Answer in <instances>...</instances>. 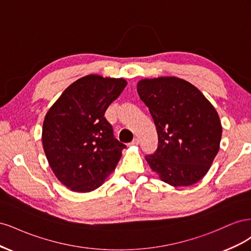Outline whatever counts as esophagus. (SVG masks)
<instances>
[{"label":"esophagus","mask_w":251,"mask_h":251,"mask_svg":"<svg viewBox=\"0 0 251 251\" xmlns=\"http://www.w3.org/2000/svg\"><path fill=\"white\" fill-rule=\"evenodd\" d=\"M139 144V139L138 138H134L133 141L131 142V146H138Z\"/></svg>","instance_id":"34e87169"}]
</instances>
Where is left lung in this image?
<instances>
[{
  "label": "left lung",
  "instance_id": "8db88e82",
  "mask_svg": "<svg viewBox=\"0 0 251 251\" xmlns=\"http://www.w3.org/2000/svg\"><path fill=\"white\" fill-rule=\"evenodd\" d=\"M137 91L158 133L156 151L146 156L151 169L172 186L195 184L220 148L222 126L214 105L191 82L175 76L141 79Z\"/></svg>",
  "mask_w": 251,
  "mask_h": 251
}]
</instances>
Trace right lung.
Masks as SVG:
<instances>
[{
	"label": "right lung",
	"instance_id": "right-lung-1",
	"mask_svg": "<svg viewBox=\"0 0 251 251\" xmlns=\"http://www.w3.org/2000/svg\"><path fill=\"white\" fill-rule=\"evenodd\" d=\"M126 83L87 75L68 87L47 112L44 151L55 177L72 192L94 191L115 170L126 146L114 137L104 113Z\"/></svg>",
	"mask_w": 251,
	"mask_h": 251
}]
</instances>
